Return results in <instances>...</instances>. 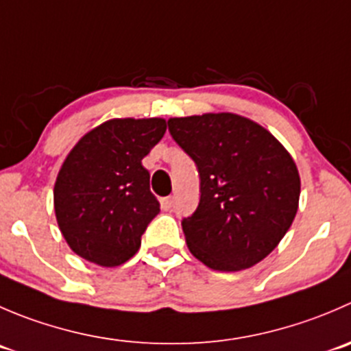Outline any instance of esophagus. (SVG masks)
<instances>
[{
	"mask_svg": "<svg viewBox=\"0 0 351 351\" xmlns=\"http://www.w3.org/2000/svg\"><path fill=\"white\" fill-rule=\"evenodd\" d=\"M173 206H175V199H173V197H165V199H161V207L165 210H171Z\"/></svg>",
	"mask_w": 351,
	"mask_h": 351,
	"instance_id": "34e87169",
	"label": "esophagus"
}]
</instances>
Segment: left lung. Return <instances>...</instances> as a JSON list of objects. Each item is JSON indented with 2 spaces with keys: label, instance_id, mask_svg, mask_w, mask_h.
Masks as SVG:
<instances>
[{
  "label": "left lung",
  "instance_id": "obj_1",
  "mask_svg": "<svg viewBox=\"0 0 351 351\" xmlns=\"http://www.w3.org/2000/svg\"><path fill=\"white\" fill-rule=\"evenodd\" d=\"M168 127L200 176L199 206L182 221L189 250L214 271L255 266L297 214L300 175L290 152L234 113L169 118Z\"/></svg>",
  "mask_w": 351,
  "mask_h": 351
}]
</instances>
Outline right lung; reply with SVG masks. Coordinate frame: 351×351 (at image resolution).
<instances>
[{"label":"right lung","mask_w":351,"mask_h":351,"mask_svg":"<svg viewBox=\"0 0 351 351\" xmlns=\"http://www.w3.org/2000/svg\"><path fill=\"white\" fill-rule=\"evenodd\" d=\"M166 132L162 118H114L85 134L54 183L58 226L71 250L97 266H121L159 214L142 159Z\"/></svg>","instance_id":"add662e5"}]
</instances>
